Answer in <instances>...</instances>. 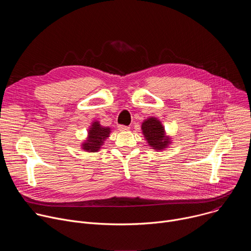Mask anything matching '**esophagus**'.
Wrapping results in <instances>:
<instances>
[{"label": "esophagus", "mask_w": 251, "mask_h": 251, "mask_svg": "<svg viewBox=\"0 0 251 251\" xmlns=\"http://www.w3.org/2000/svg\"><path fill=\"white\" fill-rule=\"evenodd\" d=\"M118 129H119L120 131H122V132H125V131H128V130H129V127L124 126V125H119V126H118Z\"/></svg>", "instance_id": "esophagus-1"}]
</instances>
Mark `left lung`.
I'll list each match as a JSON object with an SVG mask.
<instances>
[{
	"instance_id": "obj_1",
	"label": "left lung",
	"mask_w": 251,
	"mask_h": 251,
	"mask_svg": "<svg viewBox=\"0 0 251 251\" xmlns=\"http://www.w3.org/2000/svg\"><path fill=\"white\" fill-rule=\"evenodd\" d=\"M141 129L148 146L157 152L167 149L173 143L172 136L167 134L165 126L157 117L151 116L145 119L142 122Z\"/></svg>"
}]
</instances>
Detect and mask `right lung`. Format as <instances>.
Returning <instances> with one entry per match:
<instances>
[{
	"mask_svg": "<svg viewBox=\"0 0 251 251\" xmlns=\"http://www.w3.org/2000/svg\"><path fill=\"white\" fill-rule=\"evenodd\" d=\"M110 127L102 126L98 120L92 121L88 127L85 140L81 142L80 149L87 153H96L100 151L106 139L110 136Z\"/></svg>",
	"mask_w": 251,
	"mask_h": 251,
	"instance_id": "obj_1",
	"label": "right lung"
}]
</instances>
